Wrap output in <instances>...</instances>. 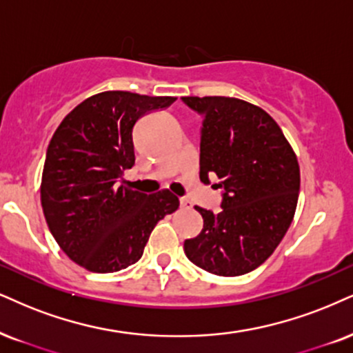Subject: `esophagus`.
I'll list each match as a JSON object with an SVG mask.
<instances>
[{
    "label": "esophagus",
    "mask_w": 353,
    "mask_h": 353,
    "mask_svg": "<svg viewBox=\"0 0 353 353\" xmlns=\"http://www.w3.org/2000/svg\"><path fill=\"white\" fill-rule=\"evenodd\" d=\"M180 206L183 208V210H190V208H191L190 199H186V198H180Z\"/></svg>",
    "instance_id": "1"
}]
</instances>
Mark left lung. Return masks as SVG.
<instances>
[{
    "instance_id": "8db88e82",
    "label": "left lung",
    "mask_w": 353,
    "mask_h": 353,
    "mask_svg": "<svg viewBox=\"0 0 353 353\" xmlns=\"http://www.w3.org/2000/svg\"><path fill=\"white\" fill-rule=\"evenodd\" d=\"M203 119L199 180L223 190L221 211L194 206L203 216L185 254L219 276L260 267L285 237L299 194V165L280 125L262 108L225 97H185Z\"/></svg>"
}]
</instances>
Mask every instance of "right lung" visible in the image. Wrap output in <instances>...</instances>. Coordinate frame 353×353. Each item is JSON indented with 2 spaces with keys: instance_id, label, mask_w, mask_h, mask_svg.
Wrapping results in <instances>:
<instances>
[{
  "instance_id": "1",
  "label": "right lung",
  "mask_w": 353,
  "mask_h": 353,
  "mask_svg": "<svg viewBox=\"0 0 353 353\" xmlns=\"http://www.w3.org/2000/svg\"><path fill=\"white\" fill-rule=\"evenodd\" d=\"M175 99L104 91L57 128L43 163L42 210L60 249L80 267L112 273L136 263L155 224L180 206L168 190L139 193L123 180L136 163L134 125Z\"/></svg>"
}]
</instances>
